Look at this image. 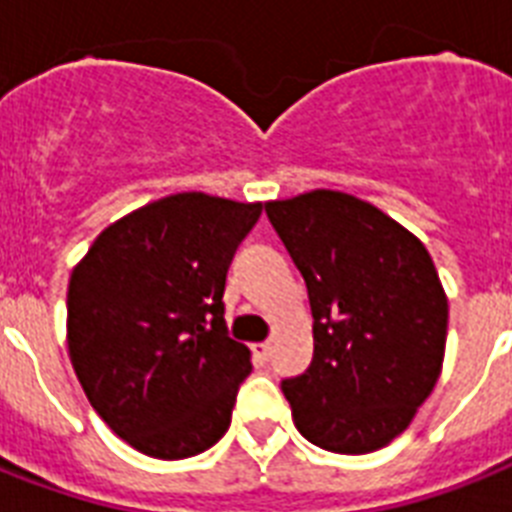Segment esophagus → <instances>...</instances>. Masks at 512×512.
Wrapping results in <instances>:
<instances>
[{"instance_id":"34e87169","label":"esophagus","mask_w":512,"mask_h":512,"mask_svg":"<svg viewBox=\"0 0 512 512\" xmlns=\"http://www.w3.org/2000/svg\"><path fill=\"white\" fill-rule=\"evenodd\" d=\"M270 352H273V347H270V342H260V344H252V355L260 360V363H268L270 360Z\"/></svg>"}]
</instances>
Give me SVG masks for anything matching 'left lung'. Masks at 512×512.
<instances>
[{
  "label": "left lung",
  "mask_w": 512,
  "mask_h": 512,
  "mask_svg": "<svg viewBox=\"0 0 512 512\" xmlns=\"http://www.w3.org/2000/svg\"><path fill=\"white\" fill-rule=\"evenodd\" d=\"M307 284L313 363L286 378L307 442L365 455L413 423L447 344V294L426 244L376 205L334 189L265 202Z\"/></svg>",
  "instance_id": "8db88e82"
}]
</instances>
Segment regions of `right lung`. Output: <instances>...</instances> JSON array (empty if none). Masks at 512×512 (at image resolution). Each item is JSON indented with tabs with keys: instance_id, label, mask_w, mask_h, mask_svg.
I'll use <instances>...</instances> for the list:
<instances>
[{
	"instance_id": "1",
	"label": "right lung",
	"mask_w": 512,
	"mask_h": 512,
	"mask_svg": "<svg viewBox=\"0 0 512 512\" xmlns=\"http://www.w3.org/2000/svg\"><path fill=\"white\" fill-rule=\"evenodd\" d=\"M263 213L205 191L110 223L68 284V352L91 407L157 460L210 450L231 426L249 350L226 334L228 265Z\"/></svg>"
}]
</instances>
